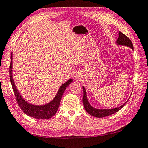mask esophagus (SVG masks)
I'll list each match as a JSON object with an SVG mask.
<instances>
[{"instance_id":"34e87169","label":"esophagus","mask_w":148,"mask_h":148,"mask_svg":"<svg viewBox=\"0 0 148 148\" xmlns=\"http://www.w3.org/2000/svg\"><path fill=\"white\" fill-rule=\"evenodd\" d=\"M80 74H76V77H77V78H80Z\"/></svg>"}]
</instances>
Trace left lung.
Returning a JSON list of instances; mask_svg holds the SVG:
<instances>
[{
  "mask_svg": "<svg viewBox=\"0 0 148 148\" xmlns=\"http://www.w3.org/2000/svg\"><path fill=\"white\" fill-rule=\"evenodd\" d=\"M116 43L117 44V45L128 46V47H130L131 49L134 50V47H133V45H132V41L129 39V38H127L125 34H123V33H122L120 31H119L118 38ZM82 88H83V92H84L82 102H83L84 109L88 114L94 117H96V118H103V117L108 116L110 115H112V114L116 113L117 112H118L119 110L122 109V108L125 105V103H127V101H128L127 100V102H125L122 106H120L117 107V108H112V109L95 108L93 107L91 104H90L89 101L88 100L86 91L85 87L82 86Z\"/></svg>",
  "mask_w": 148,
  "mask_h": 148,
  "instance_id": "left-lung-1",
  "label": "left lung"
}]
</instances>
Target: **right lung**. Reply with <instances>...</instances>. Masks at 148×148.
<instances>
[{"mask_svg":"<svg viewBox=\"0 0 148 148\" xmlns=\"http://www.w3.org/2000/svg\"><path fill=\"white\" fill-rule=\"evenodd\" d=\"M12 52L11 53L10 56V66L9 68V74H10V80L12 87L13 88L15 97L18 103L19 106L22 110L25 112L26 115L32 117L33 118L41 119V120H46V119H49L52 118L56 114L57 110L60 103L61 98L66 88L70 85V83L72 82L73 80L69 79L65 83L60 86L58 92H57L56 95L53 98L52 101L50 102L43 105H35L28 102L25 99L23 98L21 94H20L18 90L15 85L14 79H13L12 74Z\"/></svg>","mask_w":148,"mask_h":148,"instance_id":"add662e5","label":"right lung"}]
</instances>
